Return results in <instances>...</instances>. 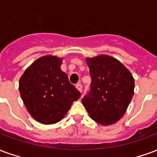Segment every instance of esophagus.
Instances as JSON below:
<instances>
[{
	"instance_id": "obj_1",
	"label": "esophagus",
	"mask_w": 157,
	"mask_h": 157,
	"mask_svg": "<svg viewBox=\"0 0 157 157\" xmlns=\"http://www.w3.org/2000/svg\"><path fill=\"white\" fill-rule=\"evenodd\" d=\"M75 87L78 89L79 92H82V86L81 85V84H76V86H75Z\"/></svg>"
}]
</instances>
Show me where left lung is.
I'll list each match as a JSON object with an SVG mask.
<instances>
[{"label": "left lung", "mask_w": 157, "mask_h": 157, "mask_svg": "<svg viewBox=\"0 0 157 157\" xmlns=\"http://www.w3.org/2000/svg\"><path fill=\"white\" fill-rule=\"evenodd\" d=\"M86 63L92 82L82 103L94 121L113 124L127 110L134 95L135 80L124 65L109 55L86 59Z\"/></svg>", "instance_id": "obj_1"}]
</instances>
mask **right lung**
Segmentation results:
<instances>
[{
  "mask_svg": "<svg viewBox=\"0 0 157 157\" xmlns=\"http://www.w3.org/2000/svg\"><path fill=\"white\" fill-rule=\"evenodd\" d=\"M62 59L44 56L27 69L19 81V91L24 105L37 121L52 124L68 112L81 92L69 82L60 70Z\"/></svg>",
  "mask_w": 157,
  "mask_h": 157,
  "instance_id": "1",
  "label": "right lung"
}]
</instances>
